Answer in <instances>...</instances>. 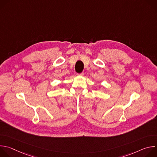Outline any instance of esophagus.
<instances>
[{
  "mask_svg": "<svg viewBox=\"0 0 157 157\" xmlns=\"http://www.w3.org/2000/svg\"><path fill=\"white\" fill-rule=\"evenodd\" d=\"M78 76H84V73H78Z\"/></svg>",
  "mask_w": 157,
  "mask_h": 157,
  "instance_id": "obj_1",
  "label": "esophagus"
}]
</instances>
